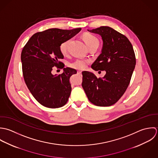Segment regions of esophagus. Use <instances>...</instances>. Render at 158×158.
<instances>
[{"instance_id":"obj_1","label":"esophagus","mask_w":158,"mask_h":158,"mask_svg":"<svg viewBox=\"0 0 158 158\" xmlns=\"http://www.w3.org/2000/svg\"><path fill=\"white\" fill-rule=\"evenodd\" d=\"M77 74L79 75H82V72L81 71H77Z\"/></svg>"}]
</instances>
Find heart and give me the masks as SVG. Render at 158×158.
<instances>
[{
    "mask_svg": "<svg viewBox=\"0 0 158 158\" xmlns=\"http://www.w3.org/2000/svg\"><path fill=\"white\" fill-rule=\"evenodd\" d=\"M83 39L85 43V44L87 45V46H90L92 44H94L95 43H99L98 40L95 37V36L92 35V34L86 33L83 35ZM71 40H67L60 45V51L62 54H66L68 49V46ZM90 63L89 60H85V59H77L73 62V63L70 64V66L73 68L82 70L85 69L88 64Z\"/></svg>",
    "mask_w": 158,
    "mask_h": 158,
    "instance_id": "1",
    "label": "heart"
}]
</instances>
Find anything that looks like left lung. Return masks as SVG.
Returning <instances> with one entry per match:
<instances>
[{"mask_svg":"<svg viewBox=\"0 0 158 158\" xmlns=\"http://www.w3.org/2000/svg\"><path fill=\"white\" fill-rule=\"evenodd\" d=\"M88 31L99 34L103 41L101 54L92 68L106 73L98 78L91 72L84 71L82 86L92 104L110 106L120 99L129 84L136 63L134 51L127 38L110 27Z\"/></svg>","mask_w":158,"mask_h":158,"instance_id":"1","label":"left lung"}]
</instances>
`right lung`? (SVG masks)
Instances as JSON below:
<instances>
[{"label": "right lung", "instance_id": "add662e5", "mask_svg": "<svg viewBox=\"0 0 158 158\" xmlns=\"http://www.w3.org/2000/svg\"><path fill=\"white\" fill-rule=\"evenodd\" d=\"M81 30L54 28L37 32L23 49L21 59L25 82L35 99L44 107H61L68 100L71 92L69 78L77 71L64 68V64L59 61L63 59L60 45ZM54 65L63 68V73L53 75L51 71Z\"/></svg>", "mask_w": 158, "mask_h": 158}]
</instances>
